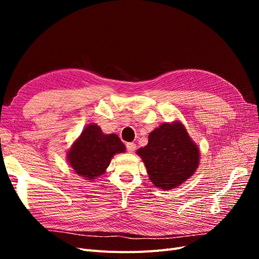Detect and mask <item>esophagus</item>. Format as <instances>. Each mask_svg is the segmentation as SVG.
<instances>
[{
  "label": "esophagus",
  "mask_w": 259,
  "mask_h": 259,
  "mask_svg": "<svg viewBox=\"0 0 259 259\" xmlns=\"http://www.w3.org/2000/svg\"><path fill=\"white\" fill-rule=\"evenodd\" d=\"M126 150L130 153L134 152L136 150V144H134V143H127L126 144Z\"/></svg>",
  "instance_id": "esophagus-1"
}]
</instances>
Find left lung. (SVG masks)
<instances>
[{
    "instance_id": "1",
    "label": "left lung",
    "mask_w": 259,
    "mask_h": 259,
    "mask_svg": "<svg viewBox=\"0 0 259 259\" xmlns=\"http://www.w3.org/2000/svg\"><path fill=\"white\" fill-rule=\"evenodd\" d=\"M154 186L173 189L191 177L199 165V148L180 122L164 123L149 135L148 145L137 150Z\"/></svg>"
}]
</instances>
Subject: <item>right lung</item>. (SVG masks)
<instances>
[{"label":"right lung","mask_w":259,"mask_h":259,"mask_svg":"<svg viewBox=\"0 0 259 259\" xmlns=\"http://www.w3.org/2000/svg\"><path fill=\"white\" fill-rule=\"evenodd\" d=\"M125 151V146L115 134H103L96 124L82 132L68 153V161L75 173L90 180L105 173L112 156Z\"/></svg>","instance_id":"add662e5"}]
</instances>
